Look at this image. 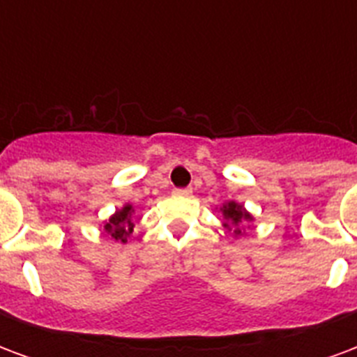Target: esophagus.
Listing matches in <instances>:
<instances>
[{
  "mask_svg": "<svg viewBox=\"0 0 357 357\" xmlns=\"http://www.w3.org/2000/svg\"><path fill=\"white\" fill-rule=\"evenodd\" d=\"M174 193L179 195V197H189L193 193V189L191 187H178V189H174Z\"/></svg>",
  "mask_w": 357,
  "mask_h": 357,
  "instance_id": "esophagus-1",
  "label": "esophagus"
}]
</instances>
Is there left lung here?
Masks as SVG:
<instances>
[{
	"label": "left lung",
	"mask_w": 357,
	"mask_h": 357,
	"mask_svg": "<svg viewBox=\"0 0 357 357\" xmlns=\"http://www.w3.org/2000/svg\"><path fill=\"white\" fill-rule=\"evenodd\" d=\"M224 216L231 222L233 225H237L243 220H250V214H247L243 206L235 204V202H227L224 206ZM235 233H241V229H235Z\"/></svg>",
	"instance_id": "obj_1"
}]
</instances>
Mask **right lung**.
<instances>
[{"label":"right lung","mask_w":357,"mask_h":357,"mask_svg":"<svg viewBox=\"0 0 357 357\" xmlns=\"http://www.w3.org/2000/svg\"><path fill=\"white\" fill-rule=\"evenodd\" d=\"M132 212H133L132 206H130V204H126L124 208L118 210L116 214L110 218L109 224L105 225V231L109 233L112 239L126 243V239H128L133 231Z\"/></svg>","instance_id":"right-lung-1"}]
</instances>
